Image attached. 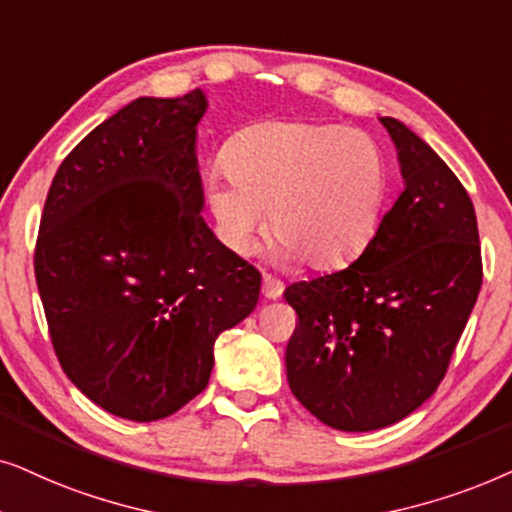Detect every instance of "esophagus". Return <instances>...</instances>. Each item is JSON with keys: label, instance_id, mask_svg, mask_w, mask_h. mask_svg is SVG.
<instances>
[{"label": "esophagus", "instance_id": "34e87169", "mask_svg": "<svg viewBox=\"0 0 512 512\" xmlns=\"http://www.w3.org/2000/svg\"><path fill=\"white\" fill-rule=\"evenodd\" d=\"M262 295L267 299H278L283 295V283L278 278L264 274L262 278Z\"/></svg>", "mask_w": 512, "mask_h": 512}]
</instances>
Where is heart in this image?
I'll list each match as a JSON object with an SVG mask.
<instances>
[{
	"mask_svg": "<svg viewBox=\"0 0 512 512\" xmlns=\"http://www.w3.org/2000/svg\"><path fill=\"white\" fill-rule=\"evenodd\" d=\"M223 173L206 182V203L222 241L248 252L264 227L285 260L339 269L377 234L391 189L388 156L358 128L316 121H262L238 131Z\"/></svg>",
	"mask_w": 512,
	"mask_h": 512,
	"instance_id": "heart-1",
	"label": "heart"
}]
</instances>
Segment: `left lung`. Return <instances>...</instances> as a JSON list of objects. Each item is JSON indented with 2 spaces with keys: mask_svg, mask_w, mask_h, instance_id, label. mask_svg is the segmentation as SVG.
Here are the masks:
<instances>
[{
  "mask_svg": "<svg viewBox=\"0 0 512 512\" xmlns=\"http://www.w3.org/2000/svg\"><path fill=\"white\" fill-rule=\"evenodd\" d=\"M398 147L405 189L356 262L299 281L285 349L295 398L337 431H377L426 403L482 285L473 201L419 135L381 119Z\"/></svg>",
  "mask_w": 512,
  "mask_h": 512,
  "instance_id": "obj_1",
  "label": "left lung"
}]
</instances>
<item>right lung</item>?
Here are the masks:
<instances>
[{
  "label": "right lung",
  "instance_id": "obj_1",
  "mask_svg": "<svg viewBox=\"0 0 512 512\" xmlns=\"http://www.w3.org/2000/svg\"><path fill=\"white\" fill-rule=\"evenodd\" d=\"M199 88L138 98L60 163L34 248L53 351L86 398L156 421L208 386L220 332L257 306L262 276L203 222Z\"/></svg>",
  "mask_w": 512,
  "mask_h": 512
}]
</instances>
